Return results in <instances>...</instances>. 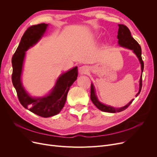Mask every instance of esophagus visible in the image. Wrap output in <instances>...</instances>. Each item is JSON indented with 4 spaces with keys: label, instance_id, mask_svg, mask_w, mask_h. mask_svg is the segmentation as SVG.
<instances>
[{
    "label": "esophagus",
    "instance_id": "34e87169",
    "mask_svg": "<svg viewBox=\"0 0 157 157\" xmlns=\"http://www.w3.org/2000/svg\"><path fill=\"white\" fill-rule=\"evenodd\" d=\"M88 72V69L86 66H81L79 68V73L81 74H86Z\"/></svg>",
    "mask_w": 157,
    "mask_h": 157
}]
</instances>
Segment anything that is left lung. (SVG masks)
<instances>
[{
    "instance_id": "obj_1",
    "label": "left lung",
    "mask_w": 157,
    "mask_h": 157,
    "mask_svg": "<svg viewBox=\"0 0 157 157\" xmlns=\"http://www.w3.org/2000/svg\"><path fill=\"white\" fill-rule=\"evenodd\" d=\"M118 36L117 38L118 39V44L122 47H125L126 48L132 49L134 52V53L137 55V58L139 60L140 63L141 64V78H140L139 80V92L137 94L136 97L140 94L141 91V88H142V74H143V71L144 69V62L143 61L142 57H141V48L139 44V43L137 42V41L132 37L131 36V33L130 30L128 29V27L122 24H119L118 25ZM90 98L94 103V104L97 107V108L100 109L102 111L104 112H108V113H118L121 112L122 111H124L130 105V104L133 102L134 99L132 100L128 104H127L126 105L122 107V108H113V107L109 106V105H107L104 104H102L98 101V98L95 95V88L93 85V84H91V90H90Z\"/></svg>"
}]
</instances>
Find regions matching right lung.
<instances>
[{"instance_id":"right-lung-1","label":"right lung","mask_w":157,"mask_h":157,"mask_svg":"<svg viewBox=\"0 0 157 157\" xmlns=\"http://www.w3.org/2000/svg\"><path fill=\"white\" fill-rule=\"evenodd\" d=\"M47 27L48 24L40 23L29 27L12 58V82L20 102L25 108L44 118L54 116L60 112L65 103L70 86L78 77V67H75L60 75L50 94L40 98L30 97L23 87L21 75L25 52L42 37Z\"/></svg>"}]
</instances>
